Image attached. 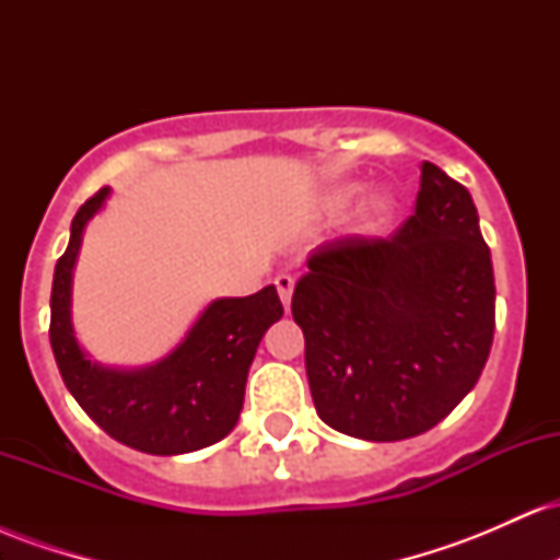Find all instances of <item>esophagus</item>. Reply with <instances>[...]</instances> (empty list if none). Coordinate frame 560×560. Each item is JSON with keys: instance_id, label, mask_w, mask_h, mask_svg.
Wrapping results in <instances>:
<instances>
[{"instance_id": "esophagus-1", "label": "esophagus", "mask_w": 560, "mask_h": 560, "mask_svg": "<svg viewBox=\"0 0 560 560\" xmlns=\"http://www.w3.org/2000/svg\"><path fill=\"white\" fill-rule=\"evenodd\" d=\"M276 284V292H279L281 302H284V307L289 311V305H292V292H294V279L289 273H279L273 279Z\"/></svg>"}]
</instances>
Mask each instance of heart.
<instances>
[{
    "instance_id": "1",
    "label": "heart",
    "mask_w": 560,
    "mask_h": 560,
    "mask_svg": "<svg viewBox=\"0 0 560 560\" xmlns=\"http://www.w3.org/2000/svg\"><path fill=\"white\" fill-rule=\"evenodd\" d=\"M355 195H358V186H342V189H339L337 195H334V202H337L339 208H342V205L350 202V199L355 197ZM389 213H392V199L387 195H382V191H378V195L371 197L369 202H365V208H363L365 229L384 226V223H387Z\"/></svg>"
}]
</instances>
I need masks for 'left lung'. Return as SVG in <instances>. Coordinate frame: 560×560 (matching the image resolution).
<instances>
[{
  "label": "left lung",
  "instance_id": "left-lung-1",
  "mask_svg": "<svg viewBox=\"0 0 560 560\" xmlns=\"http://www.w3.org/2000/svg\"><path fill=\"white\" fill-rule=\"evenodd\" d=\"M292 294L320 421L369 442L436 427L490 358L494 276L464 184L421 165L416 213L389 240L320 244Z\"/></svg>",
  "mask_w": 560,
  "mask_h": 560
}]
</instances>
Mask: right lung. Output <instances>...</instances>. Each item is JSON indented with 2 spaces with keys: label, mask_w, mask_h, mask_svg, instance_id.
Segmentation results:
<instances>
[{
  "label": "right lung",
  "mask_w": 560,
  "mask_h": 560,
  "mask_svg": "<svg viewBox=\"0 0 560 560\" xmlns=\"http://www.w3.org/2000/svg\"><path fill=\"white\" fill-rule=\"evenodd\" d=\"M110 189L89 197L70 223L66 255L52 281L49 342L62 382L113 440L150 455H182L223 440L236 427L249 365L262 334L284 316L276 287L249 298L213 300L163 361L144 369H107L89 361L73 334L70 289L83 229Z\"/></svg>",
  "instance_id": "right-lung-1"
}]
</instances>
